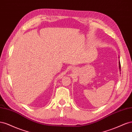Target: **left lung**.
Masks as SVG:
<instances>
[{
	"mask_svg": "<svg viewBox=\"0 0 132 132\" xmlns=\"http://www.w3.org/2000/svg\"><path fill=\"white\" fill-rule=\"evenodd\" d=\"M119 69H120V71H121V64H120V62H119Z\"/></svg>",
	"mask_w": 132,
	"mask_h": 132,
	"instance_id": "left-lung-1",
	"label": "left lung"
}]
</instances>
